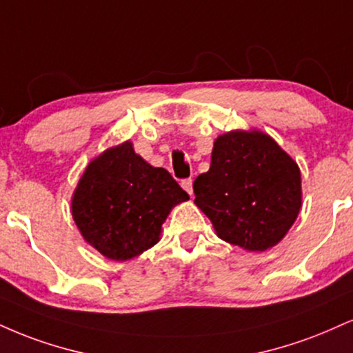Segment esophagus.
<instances>
[{"label": "esophagus", "mask_w": 353, "mask_h": 353, "mask_svg": "<svg viewBox=\"0 0 353 353\" xmlns=\"http://www.w3.org/2000/svg\"><path fill=\"white\" fill-rule=\"evenodd\" d=\"M181 185H182V189L185 190V192H188L189 195H192V192H194V189H192V179H184L181 182Z\"/></svg>", "instance_id": "obj_1"}]
</instances>
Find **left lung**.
<instances>
[{
	"label": "left lung",
	"mask_w": 353,
	"mask_h": 353,
	"mask_svg": "<svg viewBox=\"0 0 353 353\" xmlns=\"http://www.w3.org/2000/svg\"><path fill=\"white\" fill-rule=\"evenodd\" d=\"M194 194L219 239L246 252L278 245L303 205L298 163L260 130L220 134Z\"/></svg>",
	"instance_id": "1"
}]
</instances>
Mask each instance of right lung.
Instances as JSON below:
<instances>
[{"label":"right lung","mask_w":353,"mask_h":353,"mask_svg":"<svg viewBox=\"0 0 353 353\" xmlns=\"http://www.w3.org/2000/svg\"><path fill=\"white\" fill-rule=\"evenodd\" d=\"M185 201L188 192L171 174L146 163L125 141L88 163L70 209L88 245L108 260L126 261L158 243L168 215Z\"/></svg>","instance_id":"1"}]
</instances>
